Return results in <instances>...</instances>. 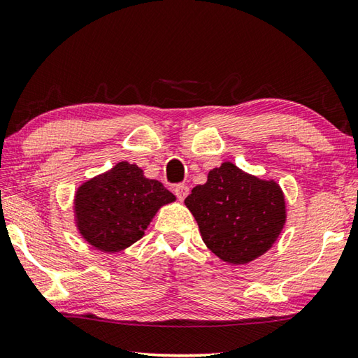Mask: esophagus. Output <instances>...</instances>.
Returning a JSON list of instances; mask_svg holds the SVG:
<instances>
[{
    "label": "esophagus",
    "instance_id": "34e87169",
    "mask_svg": "<svg viewBox=\"0 0 358 358\" xmlns=\"http://www.w3.org/2000/svg\"><path fill=\"white\" fill-rule=\"evenodd\" d=\"M188 193H190V188H188L185 184H178L174 187V194H176L179 201H184Z\"/></svg>",
    "mask_w": 358,
    "mask_h": 358
}]
</instances>
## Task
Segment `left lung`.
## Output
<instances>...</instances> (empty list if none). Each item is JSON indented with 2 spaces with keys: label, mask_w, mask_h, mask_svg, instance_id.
Masks as SVG:
<instances>
[{
  "label": "left lung",
  "mask_w": 358,
  "mask_h": 358,
  "mask_svg": "<svg viewBox=\"0 0 358 358\" xmlns=\"http://www.w3.org/2000/svg\"><path fill=\"white\" fill-rule=\"evenodd\" d=\"M185 206L202 240L221 260L243 265L265 254L284 229L287 212L280 187L241 171L231 162L208 173Z\"/></svg>",
  "instance_id": "8db88e82"
}]
</instances>
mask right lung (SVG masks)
Returning <instances> with one entry per match:
<instances>
[{"instance_id":"1","label":"right lung","mask_w":358,"mask_h":358,"mask_svg":"<svg viewBox=\"0 0 358 358\" xmlns=\"http://www.w3.org/2000/svg\"><path fill=\"white\" fill-rule=\"evenodd\" d=\"M174 199L159 180L146 179L137 165L120 162L78 188L76 224L98 251L118 252L143 237L159 208Z\"/></svg>"}]
</instances>
